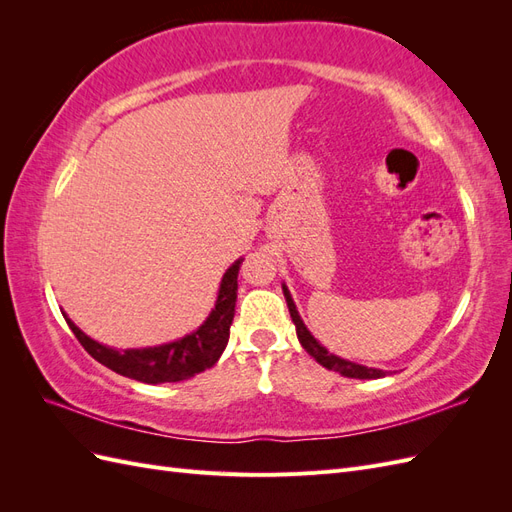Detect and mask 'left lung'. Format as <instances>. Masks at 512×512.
I'll list each match as a JSON object with an SVG mask.
<instances>
[{"label": "left lung", "instance_id": "obj_1", "mask_svg": "<svg viewBox=\"0 0 512 512\" xmlns=\"http://www.w3.org/2000/svg\"><path fill=\"white\" fill-rule=\"evenodd\" d=\"M282 290H284V297H286V303H288V312H290V318L294 322V327H297V337L301 346L305 348V352L309 356H314V359L322 365L327 367L331 371H337V374H342L346 378H359V380H376V378H382L384 371L382 369H374V367H365V365H359V363H352V361H346L342 359V356H337L333 352H329L327 348H324L318 339L307 331V327L303 324L299 312H297V305H294L290 292L286 288V284H282Z\"/></svg>", "mask_w": 512, "mask_h": 512}]
</instances>
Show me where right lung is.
Masks as SVG:
<instances>
[{
	"instance_id": "right-lung-1",
	"label": "right lung",
	"mask_w": 512,
	"mask_h": 512,
	"mask_svg": "<svg viewBox=\"0 0 512 512\" xmlns=\"http://www.w3.org/2000/svg\"><path fill=\"white\" fill-rule=\"evenodd\" d=\"M243 258L235 260L220 284L218 301L211 309L209 318L200 327L185 335L177 342L153 346V348H132V350H115L98 344L96 339L87 337L76 324L66 318L68 327L79 339L81 346L94 356L104 367L117 371V374L147 382V384H162V382H181L188 380L200 371H205L218 363L222 356L228 337L230 324L235 318V303H237V275Z\"/></svg>"
}]
</instances>
